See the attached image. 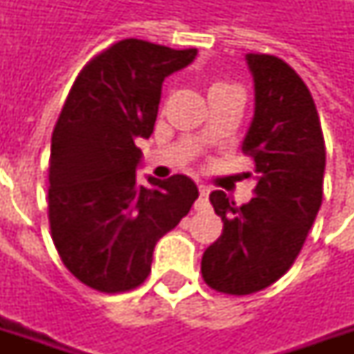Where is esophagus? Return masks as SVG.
<instances>
[{"label": "esophagus", "instance_id": "34e87169", "mask_svg": "<svg viewBox=\"0 0 354 354\" xmlns=\"http://www.w3.org/2000/svg\"><path fill=\"white\" fill-rule=\"evenodd\" d=\"M208 192H210V189H208L207 185H199V199L195 203V208H197V210H203V208L208 205Z\"/></svg>", "mask_w": 354, "mask_h": 354}]
</instances>
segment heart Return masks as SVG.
<instances>
[{
    "instance_id": "b5f03b06",
    "label": "heart",
    "mask_w": 354,
    "mask_h": 354,
    "mask_svg": "<svg viewBox=\"0 0 354 354\" xmlns=\"http://www.w3.org/2000/svg\"><path fill=\"white\" fill-rule=\"evenodd\" d=\"M223 85H227V83H223V81H216V83H212V87H210V91H212V88L223 87Z\"/></svg>"
}]
</instances>
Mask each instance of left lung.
Wrapping results in <instances>:
<instances>
[{"instance_id": "obj_1", "label": "left lung", "mask_w": 354, "mask_h": 354, "mask_svg": "<svg viewBox=\"0 0 354 354\" xmlns=\"http://www.w3.org/2000/svg\"><path fill=\"white\" fill-rule=\"evenodd\" d=\"M256 108L243 142L258 184L237 207L223 192L210 193L222 235L203 254L208 286L246 296L288 271L322 205L326 147L317 106L301 77L273 55L250 53Z\"/></svg>"}]
</instances>
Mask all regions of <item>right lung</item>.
<instances>
[{
  "mask_svg": "<svg viewBox=\"0 0 354 354\" xmlns=\"http://www.w3.org/2000/svg\"><path fill=\"white\" fill-rule=\"evenodd\" d=\"M197 57L123 39L91 58L60 111L49 159V223L58 256L85 286L129 292L151 271L157 241L174 230L199 197L192 178L136 182L162 81Z\"/></svg>",
  "mask_w": 354,
  "mask_h": 354,
  "instance_id": "right-lung-1",
  "label": "right lung"
}]
</instances>
